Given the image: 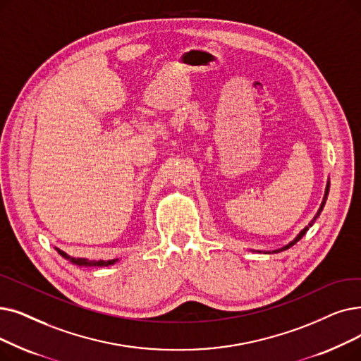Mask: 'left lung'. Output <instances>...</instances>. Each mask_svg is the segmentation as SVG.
<instances>
[{
  "mask_svg": "<svg viewBox=\"0 0 361 361\" xmlns=\"http://www.w3.org/2000/svg\"><path fill=\"white\" fill-rule=\"evenodd\" d=\"M329 184H331V183H327V185H326V192H324V199H323V202H322V205H320V209H319V212L316 214V216H314V219H312V221L300 233V234H298V236L289 243V245H286V246H283V247H280V249H277V250H273V252H281V250H286V249H289L290 246H293L298 240H300L302 236H304V234L308 231V228L312 226V223H314L316 221V218L320 215V212H322V209H323V207H324V203H326V199H327V193H329ZM265 254H270V252H265Z\"/></svg>",
  "mask_w": 361,
  "mask_h": 361,
  "instance_id": "1",
  "label": "left lung"
}]
</instances>
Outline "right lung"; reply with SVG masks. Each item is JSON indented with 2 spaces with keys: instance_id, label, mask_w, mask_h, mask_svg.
Wrapping results in <instances>:
<instances>
[{
  "instance_id": "add662e5",
  "label": "right lung",
  "mask_w": 361,
  "mask_h": 361,
  "mask_svg": "<svg viewBox=\"0 0 361 361\" xmlns=\"http://www.w3.org/2000/svg\"><path fill=\"white\" fill-rule=\"evenodd\" d=\"M57 252L61 255V257H63V258H66V259H69V261H72L73 264H76V265H100V267H102V265H112L115 261H118V259H109V261H87L85 258L82 259V258H71L66 252H63V250H60V249H57Z\"/></svg>"
}]
</instances>
